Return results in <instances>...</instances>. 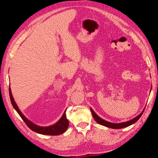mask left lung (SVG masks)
Listing matches in <instances>:
<instances>
[{"label":"left lung","mask_w":158,"mask_h":158,"mask_svg":"<svg viewBox=\"0 0 158 158\" xmlns=\"http://www.w3.org/2000/svg\"><path fill=\"white\" fill-rule=\"evenodd\" d=\"M91 109V112L92 113L94 119H95V121L97 123H98L99 124H100V125L105 126L106 127H110V128H113V129H120V128H123V127H127V126H129L130 125H132V124L135 123V122H136L139 119V118L140 117H141V115H143V113L144 112V110H143V111L141 113H140L139 115L136 117L135 118H134L128 121V122L119 123H113L106 122V121L101 119L100 117H98V115H96V113L94 111V110L92 109Z\"/></svg>","instance_id":"1"}]
</instances>
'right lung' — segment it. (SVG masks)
<instances>
[{
    "instance_id": "obj_1",
    "label": "right lung",
    "mask_w": 158,
    "mask_h": 158,
    "mask_svg": "<svg viewBox=\"0 0 158 158\" xmlns=\"http://www.w3.org/2000/svg\"><path fill=\"white\" fill-rule=\"evenodd\" d=\"M9 91L10 99H11V102L13 106L14 107V109L16 110V111L18 113L19 116L21 117V118L23 120V122L26 123V124L27 125V126L30 129L32 130V131H34V132H36V133L41 134V135H52V136L62 135V133L64 132L66 130L67 127H69V120L66 118V111H64V113L61 119H60L56 124H54V125L48 126V127H41V126H36V124L33 123L32 122H31V121H29L24 115H23L22 112L20 111L18 106L16 105L14 99L13 98L10 88H9Z\"/></svg>"
}]
</instances>
